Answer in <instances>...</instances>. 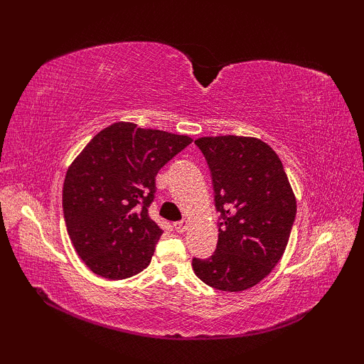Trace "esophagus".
Instances as JSON below:
<instances>
[{
  "mask_svg": "<svg viewBox=\"0 0 364 364\" xmlns=\"http://www.w3.org/2000/svg\"><path fill=\"white\" fill-rule=\"evenodd\" d=\"M188 226H190V223L186 222V220H181V222L174 223V230L176 232H185V230L188 229Z\"/></svg>",
  "mask_w": 364,
  "mask_h": 364,
  "instance_id": "34e87169",
  "label": "esophagus"
}]
</instances>
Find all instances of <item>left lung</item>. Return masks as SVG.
Returning a JSON list of instances; mask_svg holds the SVG:
<instances>
[{
  "label": "left lung",
  "instance_id": "obj_1",
  "mask_svg": "<svg viewBox=\"0 0 364 364\" xmlns=\"http://www.w3.org/2000/svg\"><path fill=\"white\" fill-rule=\"evenodd\" d=\"M213 176L220 213L214 255L193 259L209 287L243 291L261 282L287 247L296 197L282 162L266 142L252 136H203L194 141Z\"/></svg>",
  "mask_w": 364,
  "mask_h": 364
}]
</instances>
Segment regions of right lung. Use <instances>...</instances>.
I'll return each mask as SVG.
<instances>
[{
    "label": "right lung",
    "instance_id": "add662e5",
    "mask_svg": "<svg viewBox=\"0 0 364 364\" xmlns=\"http://www.w3.org/2000/svg\"><path fill=\"white\" fill-rule=\"evenodd\" d=\"M191 142L118 121L73 161L63 182L65 225L77 255L98 277L126 279L149 266L162 235L149 217L155 178Z\"/></svg>",
    "mask_w": 364,
    "mask_h": 364
}]
</instances>
